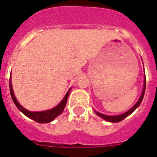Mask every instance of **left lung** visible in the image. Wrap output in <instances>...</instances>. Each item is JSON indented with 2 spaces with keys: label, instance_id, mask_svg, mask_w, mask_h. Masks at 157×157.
<instances>
[{
  "label": "left lung",
  "instance_id": "left-lung-1",
  "mask_svg": "<svg viewBox=\"0 0 157 157\" xmlns=\"http://www.w3.org/2000/svg\"><path fill=\"white\" fill-rule=\"evenodd\" d=\"M145 89H146V76H145V78H144V85H143V90H142V95L140 96L138 101H137V102L136 103V104H135V105H133L130 109H129V110H128L127 112L123 113V114H120V115H116V116H109V115H105V114L100 113H99V112H96V111H94V112H95V113H96L98 116H100V117H101L102 118H104V119L106 120V121L111 122V123H118V122L122 121V120H124V118H126V117H128L129 114H131V113H132V112H133V111H134L137 107H138V106H139L140 104L142 103V99H143V97H144V94H145Z\"/></svg>",
  "mask_w": 157,
  "mask_h": 157
}]
</instances>
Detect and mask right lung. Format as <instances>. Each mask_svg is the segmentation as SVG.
<instances>
[{
    "label": "right lung",
    "mask_w": 157,
    "mask_h": 157,
    "mask_svg": "<svg viewBox=\"0 0 157 157\" xmlns=\"http://www.w3.org/2000/svg\"><path fill=\"white\" fill-rule=\"evenodd\" d=\"M70 90H68L67 93L66 94V95L63 99V100L56 107H54L52 109L46 111H41V112H31V111H29L27 109H25V108H23L17 101L15 94H14V92H13V89H12L11 77H10V95H11L12 100H13V101L15 103V105H16V107L25 115L27 116L28 118L33 119V120H34L37 123H39V124H47V123H49V122L54 120V118L56 117H57V116L60 115L61 113H63V109H64V108H65L66 105H67V98L68 95H69V93H70Z\"/></svg>",
    "instance_id": "1"
}]
</instances>
